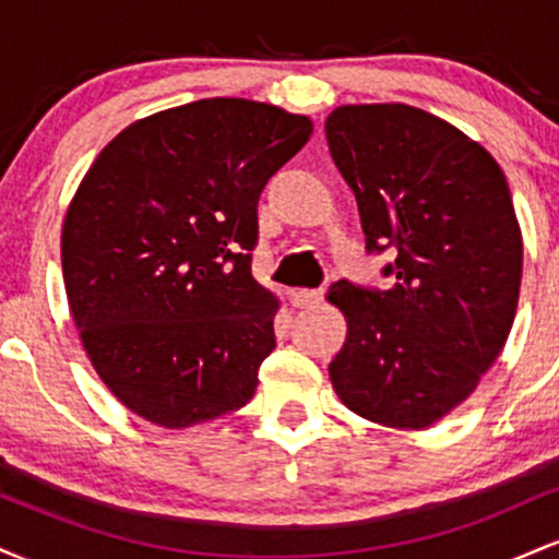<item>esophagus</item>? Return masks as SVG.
<instances>
[{"instance_id": "1", "label": "esophagus", "mask_w": 559, "mask_h": 559, "mask_svg": "<svg viewBox=\"0 0 559 559\" xmlns=\"http://www.w3.org/2000/svg\"><path fill=\"white\" fill-rule=\"evenodd\" d=\"M323 299V288H297L292 292V301L297 307H312Z\"/></svg>"}]
</instances>
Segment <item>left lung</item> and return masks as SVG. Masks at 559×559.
<instances>
[{
	"label": "left lung",
	"mask_w": 559,
	"mask_h": 559,
	"mask_svg": "<svg viewBox=\"0 0 559 559\" xmlns=\"http://www.w3.org/2000/svg\"><path fill=\"white\" fill-rule=\"evenodd\" d=\"M325 139L365 249H396L391 288L331 286L349 323L331 383L362 418L428 428L473 394L515 320L523 239L510 186L484 146L418 107H336Z\"/></svg>",
	"instance_id": "left-lung-1"
}]
</instances>
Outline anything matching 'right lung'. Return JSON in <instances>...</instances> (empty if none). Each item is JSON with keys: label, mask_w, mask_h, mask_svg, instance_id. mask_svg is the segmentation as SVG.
<instances>
[{"label": "right lung", "mask_w": 559, "mask_h": 559, "mask_svg": "<svg viewBox=\"0 0 559 559\" xmlns=\"http://www.w3.org/2000/svg\"><path fill=\"white\" fill-rule=\"evenodd\" d=\"M310 118L199 99L120 131L75 191L62 278L83 349L131 413L189 428L252 400L278 299L252 275L265 183Z\"/></svg>", "instance_id": "add662e5"}]
</instances>
